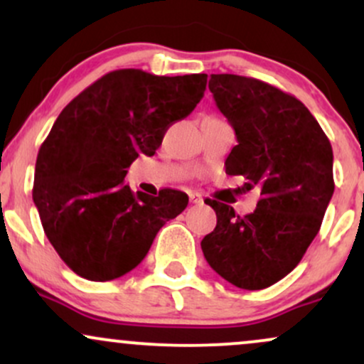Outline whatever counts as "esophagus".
Returning <instances> with one entry per match:
<instances>
[{"label":"esophagus","instance_id":"esophagus-1","mask_svg":"<svg viewBox=\"0 0 364 364\" xmlns=\"http://www.w3.org/2000/svg\"><path fill=\"white\" fill-rule=\"evenodd\" d=\"M188 196H190V203H202V196H200L198 193H193V191H190Z\"/></svg>","mask_w":364,"mask_h":364}]
</instances>
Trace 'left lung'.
I'll return each mask as SVG.
<instances>
[{
    "label": "left lung",
    "instance_id": "1",
    "mask_svg": "<svg viewBox=\"0 0 364 364\" xmlns=\"http://www.w3.org/2000/svg\"><path fill=\"white\" fill-rule=\"evenodd\" d=\"M208 89L237 145L225 173L260 193L252 214L208 200L217 225L202 240L208 265L241 289L272 286L301 262L333 195L332 145L301 101L240 75H210Z\"/></svg>",
    "mask_w": 364,
    "mask_h": 364
}]
</instances>
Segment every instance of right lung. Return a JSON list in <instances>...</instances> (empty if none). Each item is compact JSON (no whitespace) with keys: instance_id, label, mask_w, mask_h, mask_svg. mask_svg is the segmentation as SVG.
Listing matches in <instances>:
<instances>
[{"instance_id":"obj_1","label":"right lung","mask_w":364,"mask_h":364,"mask_svg":"<svg viewBox=\"0 0 364 364\" xmlns=\"http://www.w3.org/2000/svg\"><path fill=\"white\" fill-rule=\"evenodd\" d=\"M205 89V73L116 70L54 121L37 154L32 198L49 243L75 274L95 282L128 274L159 229L185 210L183 191L135 193L124 176L140 154H156L168 128L195 109Z\"/></svg>"}]
</instances>
